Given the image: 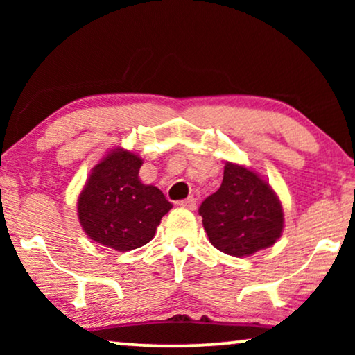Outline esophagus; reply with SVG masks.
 <instances>
[{
	"label": "esophagus",
	"instance_id": "34e87169",
	"mask_svg": "<svg viewBox=\"0 0 355 355\" xmlns=\"http://www.w3.org/2000/svg\"><path fill=\"white\" fill-rule=\"evenodd\" d=\"M179 205H181L182 208H187V210H196V208H197L196 198H193V197H187L186 200H181V202H179Z\"/></svg>",
	"mask_w": 355,
	"mask_h": 355
}]
</instances>
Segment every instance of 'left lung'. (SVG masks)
Instances as JSON below:
<instances>
[{"mask_svg": "<svg viewBox=\"0 0 355 355\" xmlns=\"http://www.w3.org/2000/svg\"><path fill=\"white\" fill-rule=\"evenodd\" d=\"M198 213L211 244L232 257L268 249L284 226L283 207L270 184L232 163H226L220 189L202 202Z\"/></svg>", "mask_w": 355, "mask_h": 355, "instance_id": "obj_1", "label": "left lung"}]
</instances>
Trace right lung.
Masks as SVG:
<instances>
[{"label": "right lung", "mask_w": 355, "mask_h": 355, "mask_svg": "<svg viewBox=\"0 0 355 355\" xmlns=\"http://www.w3.org/2000/svg\"><path fill=\"white\" fill-rule=\"evenodd\" d=\"M142 159L116 148L92 169L77 200V215L87 236L118 252L139 249L153 239L173 205L155 186L139 179Z\"/></svg>", "instance_id": "1"}]
</instances>
